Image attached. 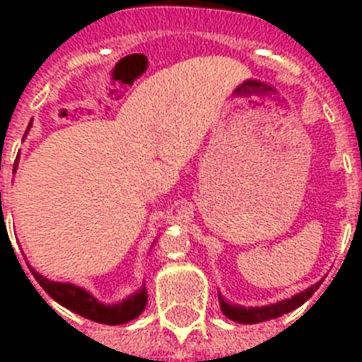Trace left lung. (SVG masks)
Instances as JSON below:
<instances>
[{"label": "left lung", "instance_id": "1", "mask_svg": "<svg viewBox=\"0 0 362 362\" xmlns=\"http://www.w3.org/2000/svg\"><path fill=\"white\" fill-rule=\"evenodd\" d=\"M321 281H317L314 286H310L308 289H304V291L297 293L295 297L286 298V300H280V303L276 304H269V306H255V308H253V306L246 308V306H240V304H229L221 295H218V298H220V308L226 317H229L231 321H237V323H246V325L276 320V317H280V315L284 314H289V312H293V310L298 308V306H303V304L320 289Z\"/></svg>", "mask_w": 362, "mask_h": 362}]
</instances>
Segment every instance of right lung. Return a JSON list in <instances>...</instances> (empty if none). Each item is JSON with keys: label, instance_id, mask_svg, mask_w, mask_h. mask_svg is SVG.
Listing matches in <instances>:
<instances>
[{"label": "right lung", "instance_id": "obj_1", "mask_svg": "<svg viewBox=\"0 0 362 362\" xmlns=\"http://www.w3.org/2000/svg\"><path fill=\"white\" fill-rule=\"evenodd\" d=\"M31 127V122L28 125V129ZM28 135V131H25ZM16 167V163H14ZM31 274L35 276V280L39 281V286L45 289V291L50 295V297L59 303L62 306H65L71 312L82 315V317H88V320L98 321V323H105V325H122V323H127V321L135 320L142 314V310L146 308L148 293L146 287L142 286L141 289L133 295H129L127 298H124L122 303L116 304H103L99 303L98 298L93 297L92 293L86 291L84 287H78L75 284H65V281H52L41 276L39 272L31 269Z\"/></svg>", "mask_w": 362, "mask_h": 362}]
</instances>
